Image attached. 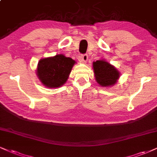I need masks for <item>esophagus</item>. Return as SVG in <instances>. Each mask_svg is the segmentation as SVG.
<instances>
[{
	"instance_id": "esophagus-1",
	"label": "esophagus",
	"mask_w": 157,
	"mask_h": 157,
	"mask_svg": "<svg viewBox=\"0 0 157 157\" xmlns=\"http://www.w3.org/2000/svg\"><path fill=\"white\" fill-rule=\"evenodd\" d=\"M88 55H86V54L82 55V56H80V60L82 63H86L87 60H88Z\"/></svg>"
}]
</instances>
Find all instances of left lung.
Segmentation results:
<instances>
[{"label": "left lung", "instance_id": "obj_1", "mask_svg": "<svg viewBox=\"0 0 157 157\" xmlns=\"http://www.w3.org/2000/svg\"><path fill=\"white\" fill-rule=\"evenodd\" d=\"M93 70L96 81L102 87L113 86L120 77V71L105 59L94 61Z\"/></svg>", "mask_w": 157, "mask_h": 157}]
</instances>
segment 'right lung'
<instances>
[{"label": "right lung", "mask_w": 157, "mask_h": 157, "mask_svg": "<svg viewBox=\"0 0 157 157\" xmlns=\"http://www.w3.org/2000/svg\"><path fill=\"white\" fill-rule=\"evenodd\" d=\"M75 63V60L63 54L41 58L38 63L36 75L47 88H59L66 83Z\"/></svg>", "instance_id": "add662e5"}]
</instances>
